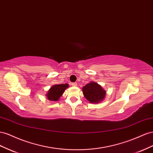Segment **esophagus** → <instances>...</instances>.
<instances>
[{
  "instance_id": "obj_1",
  "label": "esophagus",
  "mask_w": 153,
  "mask_h": 153,
  "mask_svg": "<svg viewBox=\"0 0 153 153\" xmlns=\"http://www.w3.org/2000/svg\"><path fill=\"white\" fill-rule=\"evenodd\" d=\"M73 86H76L77 85V82H73V83H72L71 84Z\"/></svg>"
}]
</instances>
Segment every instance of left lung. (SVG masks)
<instances>
[{"mask_svg": "<svg viewBox=\"0 0 153 153\" xmlns=\"http://www.w3.org/2000/svg\"><path fill=\"white\" fill-rule=\"evenodd\" d=\"M85 97L90 103L101 102L106 96V91L95 82H90L82 88Z\"/></svg>", "mask_w": 153, "mask_h": 153, "instance_id": "left-lung-1", "label": "left lung"}]
</instances>
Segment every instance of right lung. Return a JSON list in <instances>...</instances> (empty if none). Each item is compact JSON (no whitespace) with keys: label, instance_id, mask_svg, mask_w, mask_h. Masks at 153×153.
Segmentation results:
<instances>
[{"label":"right lung","instance_id":"add662e5","mask_svg":"<svg viewBox=\"0 0 153 153\" xmlns=\"http://www.w3.org/2000/svg\"><path fill=\"white\" fill-rule=\"evenodd\" d=\"M67 88H68V85L67 83L53 85L48 90L46 97L49 101H57Z\"/></svg>","mask_w":153,"mask_h":153}]
</instances>
